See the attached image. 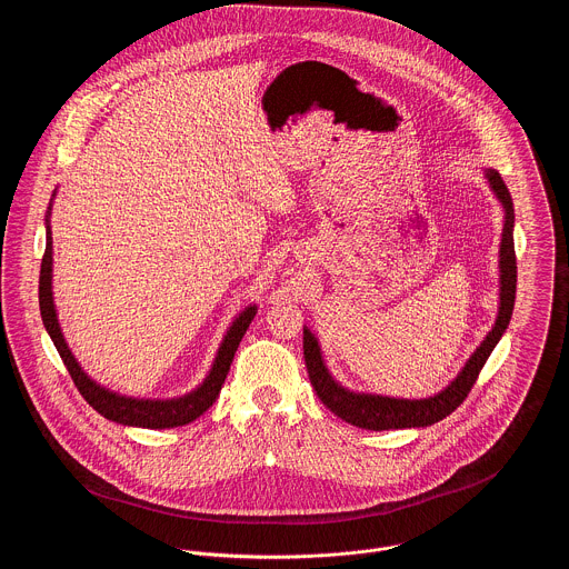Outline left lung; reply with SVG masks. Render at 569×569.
Returning a JSON list of instances; mask_svg holds the SVG:
<instances>
[{
    "label": "left lung",
    "mask_w": 569,
    "mask_h": 569,
    "mask_svg": "<svg viewBox=\"0 0 569 569\" xmlns=\"http://www.w3.org/2000/svg\"><path fill=\"white\" fill-rule=\"evenodd\" d=\"M488 181L492 190L497 192L501 206L506 208V223L501 232V247H499V269H501V293H499V316L495 328L487 335L482 346L473 352L465 370L458 375V379L440 395L431 399L420 401H407V399H390V397H375V395H352L337 386L332 377L328 375L318 339L311 335V330L305 328V361L309 370L311 386L316 388L318 399L325 403L335 416L341 420L370 429V431H383V429H406V427H427L442 418H447L451 411L465 403L471 388L476 386L485 363H487L492 348L501 339L503 330L510 325L512 309H515V291H517V256H515V239H512V226H515V210H512V197L501 179V174L492 168L487 170Z\"/></svg>",
    "instance_id": "obj_1"
}]
</instances>
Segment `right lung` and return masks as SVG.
I'll list each match as a JSON object with an SVG mask.
<instances>
[{"instance_id": "1", "label": "right lung", "mask_w": 569, "mask_h": 569, "mask_svg": "<svg viewBox=\"0 0 569 569\" xmlns=\"http://www.w3.org/2000/svg\"><path fill=\"white\" fill-rule=\"evenodd\" d=\"M39 307H41V318L43 326L50 332L74 386L79 388L82 399L93 407L98 413H102L104 418L113 420V422H122V425H133V427H147V429H166V427H179V425H188L194 418H199L208 407L212 406L221 392V386L230 372L234 352L243 339L244 330L251 325L253 316H256V307H247L243 313L239 316V320L232 325L230 332L226 335V341L217 355V361L212 366L210 377L203 381V386L183 397V399H172V401H138V399H127V397H118L100 386H96L91 379H87V375L82 372L81 366L77 363V359L72 357L61 328L57 320V311L52 305V234L48 228V237H46V251L41 258V273H39Z\"/></svg>"}]
</instances>
